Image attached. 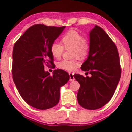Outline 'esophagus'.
Returning a JSON list of instances; mask_svg holds the SVG:
<instances>
[{"mask_svg":"<svg viewBox=\"0 0 132 132\" xmlns=\"http://www.w3.org/2000/svg\"><path fill=\"white\" fill-rule=\"evenodd\" d=\"M69 81H73L75 80V78H74V74L71 73V72H69Z\"/></svg>","mask_w":132,"mask_h":132,"instance_id":"34e87169","label":"esophagus"}]
</instances>
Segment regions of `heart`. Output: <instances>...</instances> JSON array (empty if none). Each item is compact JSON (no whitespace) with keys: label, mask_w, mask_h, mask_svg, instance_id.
<instances>
[{"label":"heart","mask_w":132,"mask_h":132,"mask_svg":"<svg viewBox=\"0 0 132 132\" xmlns=\"http://www.w3.org/2000/svg\"><path fill=\"white\" fill-rule=\"evenodd\" d=\"M61 43L64 47L56 42L51 44L50 51L53 56L55 58L59 59L61 56L64 48L66 50L72 49V56L79 57H86L90 49L88 39L75 30H70L65 33L61 38ZM79 66V63L76 60H63L57 64V67L60 69L68 71H75Z\"/></svg>","instance_id":"1"}]
</instances>
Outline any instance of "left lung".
Wrapping results in <instances>:
<instances>
[{
	"mask_svg": "<svg viewBox=\"0 0 132 132\" xmlns=\"http://www.w3.org/2000/svg\"><path fill=\"white\" fill-rule=\"evenodd\" d=\"M90 49L81 69L91 77L76 74L80 84L77 94L79 104L89 110L105 105L112 97L121 76L116 45L101 27L95 25L89 33Z\"/></svg>",
	"mask_w": 132,
	"mask_h": 132,
	"instance_id": "obj_1",
	"label": "left lung"
}]
</instances>
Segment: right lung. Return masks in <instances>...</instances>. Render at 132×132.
<instances>
[{"label":"right lung","mask_w":132,"mask_h":132,"mask_svg":"<svg viewBox=\"0 0 132 132\" xmlns=\"http://www.w3.org/2000/svg\"><path fill=\"white\" fill-rule=\"evenodd\" d=\"M65 27L34 25L13 46V80L22 99L38 109H48L57 105L60 88L69 79L68 72L62 69H55L52 75L44 69L45 64H53L51 45Z\"/></svg>","instance_id":"right-lung-1"}]
</instances>
